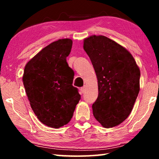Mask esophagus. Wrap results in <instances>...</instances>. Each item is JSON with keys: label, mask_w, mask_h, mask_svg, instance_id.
Here are the masks:
<instances>
[{"label": "esophagus", "mask_w": 159, "mask_h": 159, "mask_svg": "<svg viewBox=\"0 0 159 159\" xmlns=\"http://www.w3.org/2000/svg\"><path fill=\"white\" fill-rule=\"evenodd\" d=\"M80 91H81L82 93H84L85 91V86H83L81 88H80Z\"/></svg>", "instance_id": "1"}]
</instances>
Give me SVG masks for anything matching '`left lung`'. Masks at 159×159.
Here are the masks:
<instances>
[{
    "label": "left lung",
    "instance_id": "8db88e82",
    "mask_svg": "<svg viewBox=\"0 0 159 159\" xmlns=\"http://www.w3.org/2000/svg\"><path fill=\"white\" fill-rule=\"evenodd\" d=\"M83 48L95 69L98 97L93 115L104 128L119 125L128 117L139 92L140 71L128 51L104 36L84 40Z\"/></svg>",
    "mask_w": 159,
    "mask_h": 159
}]
</instances>
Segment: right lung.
<instances>
[{
  "label": "right lung",
  "instance_id": "right-lung-1",
  "mask_svg": "<svg viewBox=\"0 0 159 159\" xmlns=\"http://www.w3.org/2000/svg\"><path fill=\"white\" fill-rule=\"evenodd\" d=\"M73 42L60 39L44 48L26 64L23 83L31 109L44 125L59 128L71 120L80 99L72 85L74 71L66 62Z\"/></svg>",
  "mask_w": 159,
  "mask_h": 159
}]
</instances>
